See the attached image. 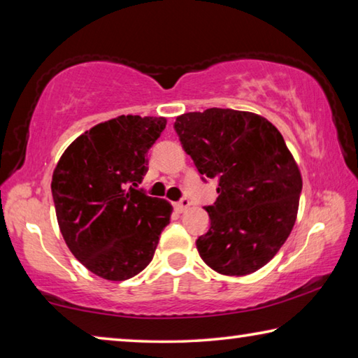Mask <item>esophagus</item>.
Returning a JSON list of instances; mask_svg holds the SVG:
<instances>
[{
	"label": "esophagus",
	"mask_w": 358,
	"mask_h": 358,
	"mask_svg": "<svg viewBox=\"0 0 358 358\" xmlns=\"http://www.w3.org/2000/svg\"><path fill=\"white\" fill-rule=\"evenodd\" d=\"M187 207H189V201H187L186 197H183L180 202L175 203V210L180 211V213H181V211H185Z\"/></svg>",
	"instance_id": "1"
}]
</instances>
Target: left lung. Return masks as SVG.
Returning a JSON list of instances; mask_svg holds the SVG:
<instances>
[{
  "label": "left lung",
  "instance_id": "1",
  "mask_svg": "<svg viewBox=\"0 0 358 358\" xmlns=\"http://www.w3.org/2000/svg\"><path fill=\"white\" fill-rule=\"evenodd\" d=\"M173 128L199 173L217 180L210 229L196 241L202 260L227 276L262 268L294 227L303 185L281 132L257 113L216 107L180 115Z\"/></svg>",
  "mask_w": 358,
  "mask_h": 358
}]
</instances>
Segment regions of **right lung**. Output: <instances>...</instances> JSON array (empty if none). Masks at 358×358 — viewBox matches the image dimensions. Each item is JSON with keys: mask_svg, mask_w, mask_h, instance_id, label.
<instances>
[{"mask_svg": "<svg viewBox=\"0 0 358 358\" xmlns=\"http://www.w3.org/2000/svg\"><path fill=\"white\" fill-rule=\"evenodd\" d=\"M164 117L120 115L85 131L59 157L52 196L59 230L96 276L124 281L155 256L172 205L137 189Z\"/></svg>", "mask_w": 358, "mask_h": 358, "instance_id": "add662e5", "label": "right lung"}]
</instances>
